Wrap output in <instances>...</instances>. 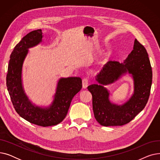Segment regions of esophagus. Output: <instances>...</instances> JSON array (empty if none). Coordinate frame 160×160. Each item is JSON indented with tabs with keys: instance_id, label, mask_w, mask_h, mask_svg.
<instances>
[{
	"instance_id": "esophagus-1",
	"label": "esophagus",
	"mask_w": 160,
	"mask_h": 160,
	"mask_svg": "<svg viewBox=\"0 0 160 160\" xmlns=\"http://www.w3.org/2000/svg\"><path fill=\"white\" fill-rule=\"evenodd\" d=\"M88 83H89V79L88 78H83L82 80V87H83V88L86 89L88 86Z\"/></svg>"
}]
</instances>
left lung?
I'll list each match as a JSON object with an SVG mask.
<instances>
[{
	"label": "left lung",
	"instance_id": "left-lung-1",
	"mask_svg": "<svg viewBox=\"0 0 160 160\" xmlns=\"http://www.w3.org/2000/svg\"><path fill=\"white\" fill-rule=\"evenodd\" d=\"M127 72L132 75L134 93L124 105L112 104L108 100L109 94L102 85L112 82ZM96 80L99 85L88 87L93 97V110L96 120L104 127L128 123L143 110L150 96L152 71L147 50L136 39L133 48L124 63L109 61L97 75Z\"/></svg>",
	"mask_w": 160,
	"mask_h": 160
}]
</instances>
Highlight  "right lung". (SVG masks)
Masks as SVG:
<instances>
[{"label":"right lung","instance_id":"obj_1","mask_svg":"<svg viewBox=\"0 0 160 160\" xmlns=\"http://www.w3.org/2000/svg\"><path fill=\"white\" fill-rule=\"evenodd\" d=\"M42 34L41 29L33 30L23 37L14 47L8 64L6 86L17 113L30 123L46 127L56 125L65 119L72 98L81 90L82 84L79 77L61 78L50 107L42 108L31 103L22 86V67L28 49L40 43Z\"/></svg>","mask_w":160,"mask_h":160}]
</instances>
